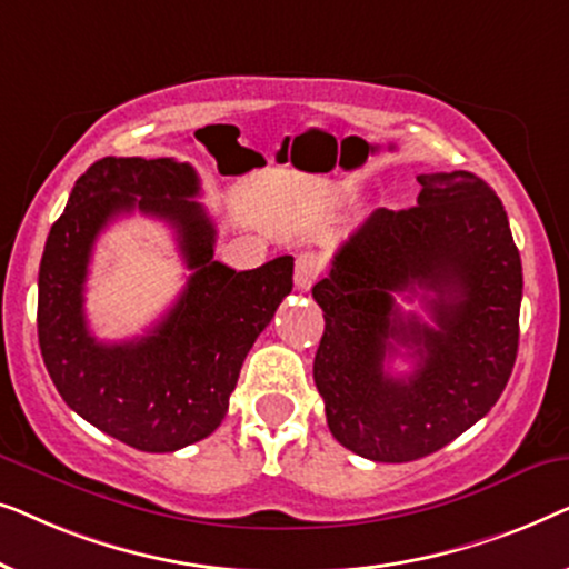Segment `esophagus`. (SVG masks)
<instances>
[{
	"label": "esophagus",
	"instance_id": "obj_1",
	"mask_svg": "<svg viewBox=\"0 0 569 569\" xmlns=\"http://www.w3.org/2000/svg\"><path fill=\"white\" fill-rule=\"evenodd\" d=\"M323 271V259L318 253H300L295 261V287L298 290H310V284L316 282L318 274Z\"/></svg>",
	"mask_w": 569,
	"mask_h": 569
}]
</instances>
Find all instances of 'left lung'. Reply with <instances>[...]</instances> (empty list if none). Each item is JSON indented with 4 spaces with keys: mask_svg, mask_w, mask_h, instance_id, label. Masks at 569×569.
Listing matches in <instances>:
<instances>
[{
    "mask_svg": "<svg viewBox=\"0 0 569 569\" xmlns=\"http://www.w3.org/2000/svg\"><path fill=\"white\" fill-rule=\"evenodd\" d=\"M417 207L376 209L313 287L323 337L313 380L333 438L378 463L448 446L495 407L518 355L523 269L497 193L469 170L417 176ZM432 291L433 326L393 291ZM416 370L396 379L398 347Z\"/></svg>",
    "mask_w": 569,
    "mask_h": 569,
    "instance_id": "obj_1",
    "label": "left lung"
}]
</instances>
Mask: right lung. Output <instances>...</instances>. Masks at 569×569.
<instances>
[{
  "mask_svg": "<svg viewBox=\"0 0 569 569\" xmlns=\"http://www.w3.org/2000/svg\"><path fill=\"white\" fill-rule=\"evenodd\" d=\"M197 193L189 162H92L53 222L38 271V345L61 399L147 453H173L220 427L248 349L292 292V256L251 271L214 261L217 230ZM134 208L177 230L192 277L144 338L106 346L87 329L83 279L104 224Z\"/></svg>",
  "mask_w": 569,
  "mask_h": 569,
  "instance_id": "obj_1",
  "label": "right lung"
}]
</instances>
